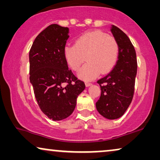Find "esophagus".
I'll return each mask as SVG.
<instances>
[{
    "mask_svg": "<svg viewBox=\"0 0 160 160\" xmlns=\"http://www.w3.org/2000/svg\"><path fill=\"white\" fill-rule=\"evenodd\" d=\"M85 85H86V87H89V86H91L92 84L91 83L87 82H85Z\"/></svg>",
    "mask_w": 160,
    "mask_h": 160,
    "instance_id": "34e87169",
    "label": "esophagus"
}]
</instances>
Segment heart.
<instances>
[{
  "label": "heart",
  "mask_w": 160,
  "mask_h": 160,
  "mask_svg": "<svg viewBox=\"0 0 160 160\" xmlns=\"http://www.w3.org/2000/svg\"><path fill=\"white\" fill-rule=\"evenodd\" d=\"M63 55L67 64L73 71L79 69L86 57L87 63L78 71V77L92 80L101 73H108L115 66L119 56V45L112 36L100 30L82 34L75 44L66 45Z\"/></svg>",
  "instance_id": "1"
}]
</instances>
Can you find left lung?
I'll use <instances>...</instances> for the list:
<instances>
[{"mask_svg":"<svg viewBox=\"0 0 160 160\" xmlns=\"http://www.w3.org/2000/svg\"><path fill=\"white\" fill-rule=\"evenodd\" d=\"M111 31L119 45V56L112 71L98 81L101 95L96 108L106 119H116L132 102L138 65L135 48L128 36L115 25H111Z\"/></svg>","mask_w":160,"mask_h":160,"instance_id":"8db88e82","label":"left lung"}]
</instances>
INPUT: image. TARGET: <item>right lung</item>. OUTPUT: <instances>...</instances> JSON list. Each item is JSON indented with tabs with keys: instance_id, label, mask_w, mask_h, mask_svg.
<instances>
[{
	"instance_id": "1",
	"label": "right lung",
	"mask_w": 160,
	"mask_h": 160,
	"mask_svg": "<svg viewBox=\"0 0 160 160\" xmlns=\"http://www.w3.org/2000/svg\"><path fill=\"white\" fill-rule=\"evenodd\" d=\"M69 29L57 24L48 26L35 39L29 53L30 82L41 110L53 121L68 117L76 99L85 89L63 55Z\"/></svg>"
}]
</instances>
